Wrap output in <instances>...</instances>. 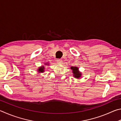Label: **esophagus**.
Returning <instances> with one entry per match:
<instances>
[{
    "mask_svg": "<svg viewBox=\"0 0 121 121\" xmlns=\"http://www.w3.org/2000/svg\"><path fill=\"white\" fill-rule=\"evenodd\" d=\"M56 61H57V64H61V63H62V59H57Z\"/></svg>",
    "mask_w": 121,
    "mask_h": 121,
    "instance_id": "obj_1",
    "label": "esophagus"
}]
</instances>
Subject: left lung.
<instances>
[{
	"label": "left lung",
	"instance_id": "1",
	"mask_svg": "<svg viewBox=\"0 0 121 121\" xmlns=\"http://www.w3.org/2000/svg\"><path fill=\"white\" fill-rule=\"evenodd\" d=\"M71 69L73 70V75L75 78H79L81 77V73H80L79 71H78V68L77 67H73L72 66Z\"/></svg>",
	"mask_w": 121,
	"mask_h": 121
}]
</instances>
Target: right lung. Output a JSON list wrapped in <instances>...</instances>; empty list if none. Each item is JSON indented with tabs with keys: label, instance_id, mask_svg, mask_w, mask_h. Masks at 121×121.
I'll list each match as a JSON object with an SVG mask.
<instances>
[{
	"label": "right lung",
	"instance_id": "obj_1",
	"mask_svg": "<svg viewBox=\"0 0 121 121\" xmlns=\"http://www.w3.org/2000/svg\"><path fill=\"white\" fill-rule=\"evenodd\" d=\"M44 67L43 66L40 67V68L38 69V71L40 72H43L44 71Z\"/></svg>",
	"mask_w": 121,
	"mask_h": 121
}]
</instances>
